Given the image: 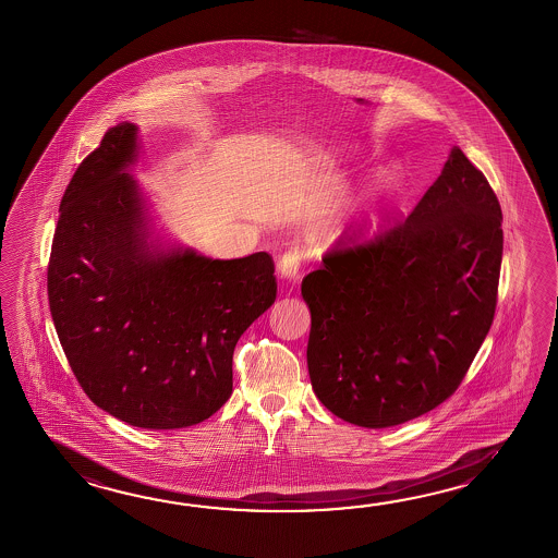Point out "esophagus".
Instances as JSON below:
<instances>
[{"label":"esophagus","instance_id":"34e87169","mask_svg":"<svg viewBox=\"0 0 558 558\" xmlns=\"http://www.w3.org/2000/svg\"><path fill=\"white\" fill-rule=\"evenodd\" d=\"M278 278L284 282H296L300 278V252H286L278 262Z\"/></svg>","mask_w":558,"mask_h":558}]
</instances>
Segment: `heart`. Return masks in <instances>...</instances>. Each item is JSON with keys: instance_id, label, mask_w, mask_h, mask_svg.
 Listing matches in <instances>:
<instances>
[{"instance_id": "obj_1", "label": "heart", "mask_w": 558, "mask_h": 558, "mask_svg": "<svg viewBox=\"0 0 558 558\" xmlns=\"http://www.w3.org/2000/svg\"><path fill=\"white\" fill-rule=\"evenodd\" d=\"M396 179H398V174H396L393 169H384V171L377 172L376 181H374V191H372V196H369V203H367L357 215H353V218H345V220L341 222L340 228H338V236H340L341 232L348 227H362L365 222H372V220L376 218L377 208L386 201L387 194L391 193V189H393V184H396Z\"/></svg>"}]
</instances>
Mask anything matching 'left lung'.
Returning <instances> with one entry per match:
<instances>
[{
  "label": "left lung",
  "instance_id": "8db88e82",
  "mask_svg": "<svg viewBox=\"0 0 558 558\" xmlns=\"http://www.w3.org/2000/svg\"><path fill=\"white\" fill-rule=\"evenodd\" d=\"M500 222L485 174L453 147L405 222L307 274V372L333 415L384 429L456 391L495 316Z\"/></svg>",
  "mask_w": 558,
  "mask_h": 558
}]
</instances>
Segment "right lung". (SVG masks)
I'll return each mask as SVG.
<instances>
[{"mask_svg": "<svg viewBox=\"0 0 558 558\" xmlns=\"http://www.w3.org/2000/svg\"><path fill=\"white\" fill-rule=\"evenodd\" d=\"M138 126H111L61 201L47 268L51 318L93 403L143 429L208 420L232 393V353L276 300L266 252L213 260L155 232L131 174Z\"/></svg>", "mask_w": 558, "mask_h": 558, "instance_id": "1", "label": "right lung"}]
</instances>
